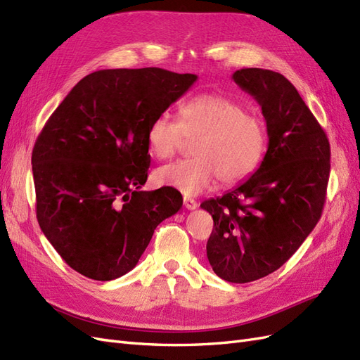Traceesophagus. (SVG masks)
I'll return each instance as SVG.
<instances>
[{"label":"esophagus","instance_id":"1","mask_svg":"<svg viewBox=\"0 0 360 360\" xmlns=\"http://www.w3.org/2000/svg\"><path fill=\"white\" fill-rule=\"evenodd\" d=\"M183 205L186 207L188 210H195L198 207V204H197V201H195L193 198H189V197H184L183 198Z\"/></svg>","mask_w":360,"mask_h":360}]
</instances>
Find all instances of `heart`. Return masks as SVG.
<instances>
[{
  "mask_svg": "<svg viewBox=\"0 0 360 360\" xmlns=\"http://www.w3.org/2000/svg\"><path fill=\"white\" fill-rule=\"evenodd\" d=\"M195 141L192 159L177 160L155 172L156 183L184 195H197L221 180L234 184L259 165L267 134L259 118L246 114L236 101L221 94H201L184 103L179 122L158 115L147 129V146L158 159H169Z\"/></svg>",
  "mask_w": 360,
  "mask_h": 360,
  "instance_id": "1",
  "label": "heart"
}]
</instances>
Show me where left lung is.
<instances>
[{
	"label": "left lung",
	"mask_w": 360,
	"mask_h": 360,
	"mask_svg": "<svg viewBox=\"0 0 360 360\" xmlns=\"http://www.w3.org/2000/svg\"><path fill=\"white\" fill-rule=\"evenodd\" d=\"M233 79L261 106L267 151L246 181L201 207L214 222L207 242L213 271L245 284L278 270L320 221L330 146L284 75L250 68L234 72Z\"/></svg>",
	"instance_id": "left-lung-1"
}]
</instances>
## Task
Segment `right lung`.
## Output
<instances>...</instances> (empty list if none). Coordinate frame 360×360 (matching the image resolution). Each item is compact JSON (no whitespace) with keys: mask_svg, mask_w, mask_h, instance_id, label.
<instances>
[{"mask_svg":"<svg viewBox=\"0 0 360 360\" xmlns=\"http://www.w3.org/2000/svg\"><path fill=\"white\" fill-rule=\"evenodd\" d=\"M198 76L159 68L86 75L64 97L32 148L43 234L78 274L112 281L132 270L156 226L183 205L147 181V129Z\"/></svg>","mask_w":360,"mask_h":360,"instance_id":"right-lung-1","label":"right lung"}]
</instances>
